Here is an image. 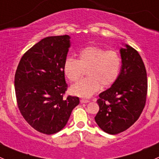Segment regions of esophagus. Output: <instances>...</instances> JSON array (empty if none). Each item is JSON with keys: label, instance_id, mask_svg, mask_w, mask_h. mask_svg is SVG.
Instances as JSON below:
<instances>
[{"label": "esophagus", "instance_id": "1", "mask_svg": "<svg viewBox=\"0 0 159 159\" xmlns=\"http://www.w3.org/2000/svg\"><path fill=\"white\" fill-rule=\"evenodd\" d=\"M80 102H81V103H89V101L85 100V99H81V100L80 101Z\"/></svg>", "mask_w": 159, "mask_h": 159}]
</instances>
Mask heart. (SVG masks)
Returning <instances> with one entry per match:
<instances>
[{
	"mask_svg": "<svg viewBox=\"0 0 159 159\" xmlns=\"http://www.w3.org/2000/svg\"><path fill=\"white\" fill-rule=\"evenodd\" d=\"M121 57L115 50L89 46L80 51L78 60L68 57L64 63V72L70 81H76L87 70V78L70 87V92L81 98H90L102 88L113 84L119 76Z\"/></svg>",
	"mask_w": 159,
	"mask_h": 159,
	"instance_id": "1",
	"label": "heart"
}]
</instances>
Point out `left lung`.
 Returning a JSON list of instances; mask_svg holds the SVG:
<instances>
[{
  "label": "left lung",
  "mask_w": 159,
  "mask_h": 159,
  "mask_svg": "<svg viewBox=\"0 0 159 159\" xmlns=\"http://www.w3.org/2000/svg\"><path fill=\"white\" fill-rule=\"evenodd\" d=\"M122 45L119 76L111 88L99 94V111L94 118L99 128L110 134L131 127L139 119L146 102L148 81L143 61L136 50Z\"/></svg>",
  "instance_id": "obj_1"
}]
</instances>
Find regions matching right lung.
Instances as JSON below:
<instances>
[{"mask_svg": "<svg viewBox=\"0 0 159 159\" xmlns=\"http://www.w3.org/2000/svg\"><path fill=\"white\" fill-rule=\"evenodd\" d=\"M69 35L43 38L20 59L14 77L17 105L27 122L39 132L63 129L78 97L63 98L68 88L64 63L70 47Z\"/></svg>", "mask_w": 159, "mask_h": 159, "instance_id": "obj_1", "label": "right lung"}]
</instances>
